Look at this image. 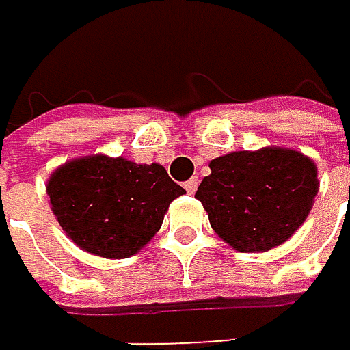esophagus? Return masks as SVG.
<instances>
[{"instance_id": "esophagus-1", "label": "esophagus", "mask_w": 350, "mask_h": 350, "mask_svg": "<svg viewBox=\"0 0 350 350\" xmlns=\"http://www.w3.org/2000/svg\"><path fill=\"white\" fill-rule=\"evenodd\" d=\"M185 189H187V193H193V191L198 189V177L187 179V181H185Z\"/></svg>"}]
</instances>
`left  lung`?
<instances>
[{"label": "left lung", "mask_w": 350, "mask_h": 350, "mask_svg": "<svg viewBox=\"0 0 350 350\" xmlns=\"http://www.w3.org/2000/svg\"><path fill=\"white\" fill-rule=\"evenodd\" d=\"M196 198L210 225L237 252H268L308 218L318 193V169L297 150L231 152L210 163Z\"/></svg>", "instance_id": "1"}]
</instances>
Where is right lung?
I'll use <instances>...</instances> for the list:
<instances>
[{
	"label": "right lung",
	"mask_w": 350,
	"mask_h": 350,
	"mask_svg": "<svg viewBox=\"0 0 350 350\" xmlns=\"http://www.w3.org/2000/svg\"><path fill=\"white\" fill-rule=\"evenodd\" d=\"M66 235L100 258H129L161 229L169 204L185 193L165 167L86 157L59 167L47 183Z\"/></svg>",
	"instance_id": "add662e5"
}]
</instances>
